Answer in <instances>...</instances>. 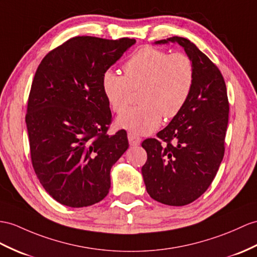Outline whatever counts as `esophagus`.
<instances>
[{"instance_id": "34e87169", "label": "esophagus", "mask_w": 257, "mask_h": 257, "mask_svg": "<svg viewBox=\"0 0 257 257\" xmlns=\"http://www.w3.org/2000/svg\"><path fill=\"white\" fill-rule=\"evenodd\" d=\"M127 137H128V143H130L131 146H139L141 144L142 140H141L140 136H137L133 133H128Z\"/></svg>"}]
</instances>
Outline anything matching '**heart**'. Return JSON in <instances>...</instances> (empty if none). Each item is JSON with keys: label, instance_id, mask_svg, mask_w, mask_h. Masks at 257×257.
Masks as SVG:
<instances>
[{"label": "heart", "instance_id": "1", "mask_svg": "<svg viewBox=\"0 0 257 257\" xmlns=\"http://www.w3.org/2000/svg\"><path fill=\"white\" fill-rule=\"evenodd\" d=\"M124 76L107 71L101 87L112 111L122 113L130 102L131 92L141 88L137 107L117 117L116 126L135 135L154 132L162 115L172 118L183 109L194 85V66L184 53L169 54L146 47L133 54L123 66Z\"/></svg>", "mask_w": 257, "mask_h": 257}]
</instances>
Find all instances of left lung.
<instances>
[{
	"label": "left lung",
	"instance_id": "1",
	"mask_svg": "<svg viewBox=\"0 0 257 257\" xmlns=\"http://www.w3.org/2000/svg\"><path fill=\"white\" fill-rule=\"evenodd\" d=\"M178 43L194 66V85L183 109L157 134L142 143L147 161L142 168L150 197L184 206L206 192L224 154L229 115L226 83L220 71L193 42L182 37L156 41Z\"/></svg>",
	"mask_w": 257,
	"mask_h": 257
}]
</instances>
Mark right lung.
I'll return each instance as SVG.
<instances>
[{
	"mask_svg": "<svg viewBox=\"0 0 257 257\" xmlns=\"http://www.w3.org/2000/svg\"><path fill=\"white\" fill-rule=\"evenodd\" d=\"M135 42L75 37L37 68L26 114L31 162L41 185L62 205L86 207L108 195L111 168L128 141L124 130L107 134L112 115L101 80Z\"/></svg>",
	"mask_w": 257,
	"mask_h": 257,
	"instance_id": "right-lung-1",
	"label": "right lung"
}]
</instances>
